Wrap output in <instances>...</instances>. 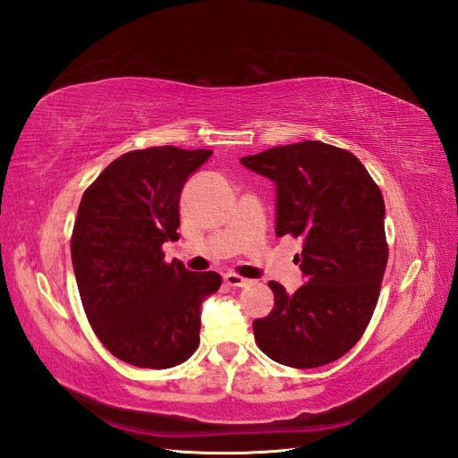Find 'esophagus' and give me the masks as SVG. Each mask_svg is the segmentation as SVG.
<instances>
[{
  "label": "esophagus",
  "mask_w": 458,
  "mask_h": 458,
  "mask_svg": "<svg viewBox=\"0 0 458 458\" xmlns=\"http://www.w3.org/2000/svg\"><path fill=\"white\" fill-rule=\"evenodd\" d=\"M225 282L228 284V285H232V287H245V285H250L251 284V280H247V278H242V276H238V274H225Z\"/></svg>",
  "instance_id": "esophagus-1"
}]
</instances>
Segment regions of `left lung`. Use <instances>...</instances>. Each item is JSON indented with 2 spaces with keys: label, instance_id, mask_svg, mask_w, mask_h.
Segmentation results:
<instances>
[{
  "label": "left lung",
  "instance_id": "left-lung-1",
  "mask_svg": "<svg viewBox=\"0 0 458 458\" xmlns=\"http://www.w3.org/2000/svg\"><path fill=\"white\" fill-rule=\"evenodd\" d=\"M276 188V236L303 238L295 257L305 284L287 293L268 282L274 309L253 320L267 357L317 369L344 357L367 330L387 265L382 191L355 155L299 141L242 157Z\"/></svg>",
  "mask_w": 458,
  "mask_h": 458
}]
</instances>
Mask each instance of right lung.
<instances>
[{
	"label": "right lung",
	"instance_id": "right-lung-1",
	"mask_svg": "<svg viewBox=\"0 0 458 458\" xmlns=\"http://www.w3.org/2000/svg\"><path fill=\"white\" fill-rule=\"evenodd\" d=\"M213 155L161 146L114 159L84 195L71 255L86 317L116 359L138 369H173L199 345L201 305L218 292L216 272L165 263L176 242L180 193Z\"/></svg>",
	"mask_w": 458,
	"mask_h": 458
}]
</instances>
